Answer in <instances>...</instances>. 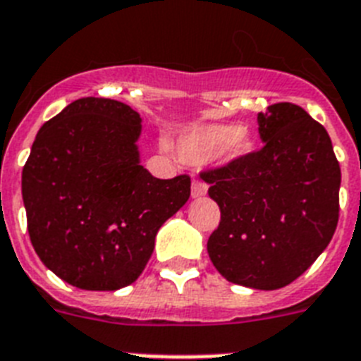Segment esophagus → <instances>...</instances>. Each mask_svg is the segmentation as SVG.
<instances>
[{
  "mask_svg": "<svg viewBox=\"0 0 361 361\" xmlns=\"http://www.w3.org/2000/svg\"><path fill=\"white\" fill-rule=\"evenodd\" d=\"M190 195H192V198H202V196L207 195V185H205L204 181L195 180V181H192V189H190Z\"/></svg>",
  "mask_w": 361,
  "mask_h": 361,
  "instance_id": "1",
  "label": "esophagus"
}]
</instances>
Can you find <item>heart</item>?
<instances>
[{"instance_id": "heart-1", "label": "heart", "mask_w": 361, "mask_h": 361, "mask_svg": "<svg viewBox=\"0 0 361 361\" xmlns=\"http://www.w3.org/2000/svg\"><path fill=\"white\" fill-rule=\"evenodd\" d=\"M257 143L238 124H196L178 137L176 152L187 165L220 161H240L255 152Z\"/></svg>"}]
</instances>
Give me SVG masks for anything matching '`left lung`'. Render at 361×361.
Returning a JSON list of instances; mask_svg holds the SVG:
<instances>
[{"mask_svg": "<svg viewBox=\"0 0 361 361\" xmlns=\"http://www.w3.org/2000/svg\"><path fill=\"white\" fill-rule=\"evenodd\" d=\"M257 121L260 150L200 174L222 214L207 253L229 283L277 290L332 240L341 171L326 130L301 106L277 102Z\"/></svg>", "mask_w": 361, "mask_h": 361, "instance_id": "obj_1", "label": "left lung"}]
</instances>
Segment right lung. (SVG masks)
<instances>
[{"mask_svg": "<svg viewBox=\"0 0 361 361\" xmlns=\"http://www.w3.org/2000/svg\"><path fill=\"white\" fill-rule=\"evenodd\" d=\"M141 117L84 97L36 134L21 172L36 255L80 290L111 292L141 275L159 227L190 196L189 176L159 180L141 165Z\"/></svg>", "mask_w": 361, "mask_h": 361, "instance_id": "obj_1", "label": "right lung"}]
</instances>
